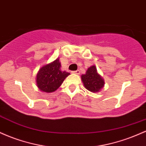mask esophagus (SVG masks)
<instances>
[{
	"instance_id": "esophagus-1",
	"label": "esophagus",
	"mask_w": 146,
	"mask_h": 146,
	"mask_svg": "<svg viewBox=\"0 0 146 146\" xmlns=\"http://www.w3.org/2000/svg\"><path fill=\"white\" fill-rule=\"evenodd\" d=\"M73 73H75V74L79 75V74H80V71H79V70H77V71H73Z\"/></svg>"
}]
</instances>
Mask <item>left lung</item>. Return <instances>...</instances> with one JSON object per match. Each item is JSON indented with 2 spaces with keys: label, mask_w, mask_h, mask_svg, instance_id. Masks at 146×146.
<instances>
[{
  "label": "left lung",
  "mask_w": 146,
  "mask_h": 146,
  "mask_svg": "<svg viewBox=\"0 0 146 146\" xmlns=\"http://www.w3.org/2000/svg\"><path fill=\"white\" fill-rule=\"evenodd\" d=\"M81 78L85 88L93 93H98L104 86V80L98 73L95 66H90Z\"/></svg>",
  "instance_id": "1"
}]
</instances>
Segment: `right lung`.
<instances>
[{"mask_svg":"<svg viewBox=\"0 0 146 146\" xmlns=\"http://www.w3.org/2000/svg\"><path fill=\"white\" fill-rule=\"evenodd\" d=\"M59 58L40 68L36 77L37 86L42 91L52 93L61 86L69 73L61 70Z\"/></svg>","mask_w":146,"mask_h":146,"instance_id":"obj_1","label":"right lung"}]
</instances>
